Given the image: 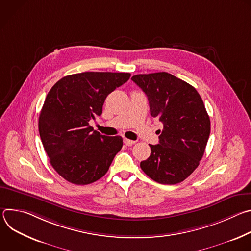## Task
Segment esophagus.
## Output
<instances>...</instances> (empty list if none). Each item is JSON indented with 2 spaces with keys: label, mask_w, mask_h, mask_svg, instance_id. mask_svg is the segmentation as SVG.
<instances>
[{
  "label": "esophagus",
  "mask_w": 251,
  "mask_h": 251,
  "mask_svg": "<svg viewBox=\"0 0 251 251\" xmlns=\"http://www.w3.org/2000/svg\"><path fill=\"white\" fill-rule=\"evenodd\" d=\"M124 144L125 145H127V146H132V145H134L135 144V141H133V140H130V139H124Z\"/></svg>",
  "instance_id": "34e87169"
}]
</instances>
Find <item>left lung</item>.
<instances>
[{"label":"left lung","instance_id":"obj_1","mask_svg":"<svg viewBox=\"0 0 251 251\" xmlns=\"http://www.w3.org/2000/svg\"><path fill=\"white\" fill-rule=\"evenodd\" d=\"M148 97L150 113L163 124L159 144L140 164L149 177L163 185L183 182L198 168L210 133L204 104L194 86L168 73L131 78Z\"/></svg>","mask_w":251,"mask_h":251}]
</instances>
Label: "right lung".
<instances>
[{
    "label": "right lung",
    "mask_w": 251,
    "mask_h": 251,
    "mask_svg": "<svg viewBox=\"0 0 251 251\" xmlns=\"http://www.w3.org/2000/svg\"><path fill=\"white\" fill-rule=\"evenodd\" d=\"M130 76L128 73L87 71L62 77L49 91L39 132L50 165L67 182H96L121 150L122 137L101 135L89 121L102 114L107 95Z\"/></svg>",
    "instance_id": "1"
}]
</instances>
